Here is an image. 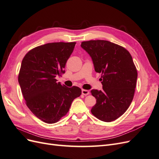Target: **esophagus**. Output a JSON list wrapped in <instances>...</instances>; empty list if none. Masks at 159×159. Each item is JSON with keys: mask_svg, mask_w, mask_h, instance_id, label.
<instances>
[{"mask_svg": "<svg viewBox=\"0 0 159 159\" xmlns=\"http://www.w3.org/2000/svg\"><path fill=\"white\" fill-rule=\"evenodd\" d=\"M81 93H82V95H88L89 94V91L86 89H82L81 90Z\"/></svg>", "mask_w": 159, "mask_h": 159, "instance_id": "esophagus-1", "label": "esophagus"}]
</instances>
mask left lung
Segmentation results:
<instances>
[{
	"instance_id": "8db88e82",
	"label": "left lung",
	"mask_w": 159,
	"mask_h": 159,
	"mask_svg": "<svg viewBox=\"0 0 159 159\" xmlns=\"http://www.w3.org/2000/svg\"><path fill=\"white\" fill-rule=\"evenodd\" d=\"M81 46L91 57L95 71L102 73L103 91L91 90L96 103L91 112L101 121H115L133 99L137 71L132 56L123 46L107 40L84 41Z\"/></svg>"
}]
</instances>
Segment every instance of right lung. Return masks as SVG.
I'll list each match as a JSON object with an SVG mask.
<instances>
[{"label": "right lung", "mask_w": 159, "mask_h": 159, "mask_svg": "<svg viewBox=\"0 0 159 159\" xmlns=\"http://www.w3.org/2000/svg\"><path fill=\"white\" fill-rule=\"evenodd\" d=\"M76 42H53L37 46L24 57L18 83L27 107L38 119L55 123L68 112L72 102L81 94L80 88L57 82Z\"/></svg>", "instance_id": "1"}]
</instances>
